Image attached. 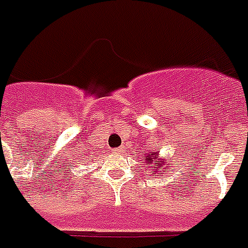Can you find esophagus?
Segmentation results:
<instances>
[{
    "label": "esophagus",
    "instance_id": "obj_1",
    "mask_svg": "<svg viewBox=\"0 0 248 248\" xmlns=\"http://www.w3.org/2000/svg\"><path fill=\"white\" fill-rule=\"evenodd\" d=\"M123 152V148H115L112 150V153H115V154H119V153Z\"/></svg>",
    "mask_w": 248,
    "mask_h": 248
}]
</instances>
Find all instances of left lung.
Masks as SVG:
<instances>
[{
  "label": "left lung",
  "mask_w": 248,
  "mask_h": 248,
  "mask_svg": "<svg viewBox=\"0 0 248 248\" xmlns=\"http://www.w3.org/2000/svg\"><path fill=\"white\" fill-rule=\"evenodd\" d=\"M157 155H158V154H157ZM146 159H148L149 162H153L154 159H155V157H154V155H150V157L146 158ZM163 163H165V161H161V163H155V166H157V169H158V167L163 166ZM150 167H152V166H150ZM154 174H155V172H154Z\"/></svg>",
  "instance_id": "1"
}]
</instances>
